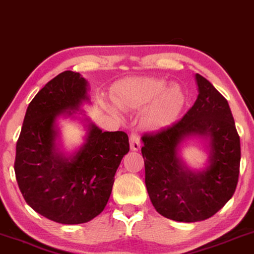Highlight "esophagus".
<instances>
[{
	"label": "esophagus",
	"instance_id": "1",
	"mask_svg": "<svg viewBox=\"0 0 254 254\" xmlns=\"http://www.w3.org/2000/svg\"><path fill=\"white\" fill-rule=\"evenodd\" d=\"M129 144H130V149L134 151H137L141 147V142H140V136H138L136 130H131L129 134Z\"/></svg>",
	"mask_w": 254,
	"mask_h": 254
}]
</instances>
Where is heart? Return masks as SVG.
<instances>
[{
	"label": "heart",
	"mask_w": 254,
	"mask_h": 254,
	"mask_svg": "<svg viewBox=\"0 0 254 254\" xmlns=\"http://www.w3.org/2000/svg\"><path fill=\"white\" fill-rule=\"evenodd\" d=\"M113 102L123 110L144 109L145 126L164 128L177 119L185 106V95L178 85L166 86V82L157 77H129L114 86ZM106 109L113 114L118 111L111 104Z\"/></svg>",
	"instance_id": "b5f03b06"
}]
</instances>
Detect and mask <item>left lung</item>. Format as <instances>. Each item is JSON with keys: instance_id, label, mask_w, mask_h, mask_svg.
I'll return each mask as SVG.
<instances>
[{"instance_id": "8db88e82", "label": "left lung", "mask_w": 254, "mask_h": 254, "mask_svg": "<svg viewBox=\"0 0 254 254\" xmlns=\"http://www.w3.org/2000/svg\"><path fill=\"white\" fill-rule=\"evenodd\" d=\"M199 96L179 121L142 135L145 186L159 214L178 222L207 220L234 195L241 164V140L228 100L196 74ZM190 133L209 134L211 165L194 174L183 168L176 150Z\"/></svg>"}]
</instances>
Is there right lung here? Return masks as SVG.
Instances as JSON below:
<instances>
[{
  "instance_id": "1",
  "label": "right lung",
  "mask_w": 254,
  "mask_h": 254,
  "mask_svg": "<svg viewBox=\"0 0 254 254\" xmlns=\"http://www.w3.org/2000/svg\"><path fill=\"white\" fill-rule=\"evenodd\" d=\"M86 98V81L65 70L51 79L29 104L16 144L15 173L24 200L48 220L62 224L91 221L110 199L118 166L129 151L123 130L89 126L86 141L74 158L55 152V120L77 110Z\"/></svg>"
}]
</instances>
